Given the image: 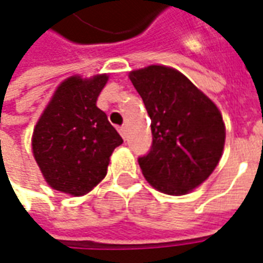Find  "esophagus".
Segmentation results:
<instances>
[{"mask_svg": "<svg viewBox=\"0 0 263 263\" xmlns=\"http://www.w3.org/2000/svg\"><path fill=\"white\" fill-rule=\"evenodd\" d=\"M119 132H120V135L123 136V139H125V138H127V128H125V127H120L119 128Z\"/></svg>", "mask_w": 263, "mask_h": 263, "instance_id": "obj_1", "label": "esophagus"}]
</instances>
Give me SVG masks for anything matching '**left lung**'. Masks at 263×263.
Returning <instances> with one entry per match:
<instances>
[{
	"label": "left lung",
	"mask_w": 263,
	"mask_h": 263,
	"mask_svg": "<svg viewBox=\"0 0 263 263\" xmlns=\"http://www.w3.org/2000/svg\"><path fill=\"white\" fill-rule=\"evenodd\" d=\"M152 119L153 143L138 158L148 183L168 195H183L212 175L225 143L217 106L173 68L150 65L129 73Z\"/></svg>",
	"instance_id": "obj_1"
}]
</instances>
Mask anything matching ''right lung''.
Instances as JSON below:
<instances>
[{"label": "right lung", "mask_w": 263, "mask_h": 263, "mask_svg": "<svg viewBox=\"0 0 263 263\" xmlns=\"http://www.w3.org/2000/svg\"><path fill=\"white\" fill-rule=\"evenodd\" d=\"M107 76H72L60 84L32 135V152L51 188L79 196L105 177L121 136L97 107Z\"/></svg>", "instance_id": "right-lung-1"}]
</instances>
